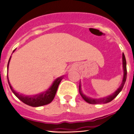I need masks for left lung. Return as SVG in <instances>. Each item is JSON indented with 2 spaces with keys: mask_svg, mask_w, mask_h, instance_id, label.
Returning <instances> with one entry per match:
<instances>
[{
  "mask_svg": "<svg viewBox=\"0 0 134 134\" xmlns=\"http://www.w3.org/2000/svg\"><path fill=\"white\" fill-rule=\"evenodd\" d=\"M122 65H123V69H124V77H123V80H122V82L120 85V86L119 87V88L114 93L112 94L110 96H108V97H105V98H102V99H91V98H88L86 96H85L81 92V84L79 83V94L82 97V98L86 100V102H88V103H90V104H100V103H109L110 101L113 100L115 97H116L117 95L120 93V92L122 90L123 86H124L125 83L126 79H127V64H126V59L125 57V55L122 53Z\"/></svg>",
  "mask_w": 134,
  "mask_h": 134,
  "instance_id": "left-lung-1",
  "label": "left lung"
}]
</instances>
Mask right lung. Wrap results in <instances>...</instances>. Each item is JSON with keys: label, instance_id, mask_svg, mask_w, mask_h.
I'll return each instance as SVG.
<instances>
[{"label": "right lung", "instance_id": "right-lung-1", "mask_svg": "<svg viewBox=\"0 0 134 134\" xmlns=\"http://www.w3.org/2000/svg\"><path fill=\"white\" fill-rule=\"evenodd\" d=\"M9 60L8 65H7V67L9 66ZM8 79V78H7ZM62 79V77H59L57 78L56 80L53 83V85L51 86V87L49 88V89L46 91L45 92L42 94H40L35 95V96H31V97H27V96H25V95L23 94H20L19 93H18L16 92L13 89L11 84L9 83V81L8 79V83L9 85V87L12 90V91L13 92V93L15 95V97H18L20 100L23 102L25 104L28 105L29 106H32V107H40V106L45 105H47L50 103L52 102V100H53L54 97L55 96V94L57 92V88H58V86H59V83Z\"/></svg>", "mask_w": 134, "mask_h": 134}]
</instances>
